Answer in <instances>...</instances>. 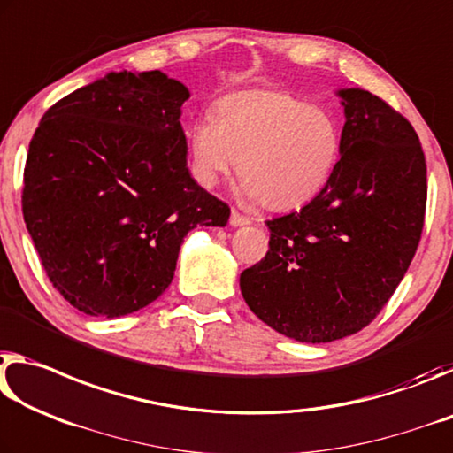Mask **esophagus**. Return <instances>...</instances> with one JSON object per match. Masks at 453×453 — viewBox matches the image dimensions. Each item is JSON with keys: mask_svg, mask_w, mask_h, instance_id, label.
<instances>
[{"mask_svg": "<svg viewBox=\"0 0 453 453\" xmlns=\"http://www.w3.org/2000/svg\"><path fill=\"white\" fill-rule=\"evenodd\" d=\"M247 225H250V219L249 217H244V214H241V212H236V211H233L231 212V226H247Z\"/></svg>", "mask_w": 453, "mask_h": 453, "instance_id": "obj_1", "label": "esophagus"}]
</instances>
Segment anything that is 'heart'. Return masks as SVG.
<instances>
[{"mask_svg": "<svg viewBox=\"0 0 453 453\" xmlns=\"http://www.w3.org/2000/svg\"><path fill=\"white\" fill-rule=\"evenodd\" d=\"M187 136L192 174L203 187H214L239 162L241 195L275 211L313 200L341 157L337 118L277 90L225 96L212 116L192 122Z\"/></svg>", "mask_w": 453, "mask_h": 453, "instance_id": "1", "label": "heart"}]
</instances>
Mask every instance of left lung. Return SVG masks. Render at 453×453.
<instances>
[{
	"label": "left lung",
	"mask_w": 453,
	"mask_h": 453,
	"mask_svg": "<svg viewBox=\"0 0 453 453\" xmlns=\"http://www.w3.org/2000/svg\"><path fill=\"white\" fill-rule=\"evenodd\" d=\"M335 94L345 114L335 173L301 211L266 220L269 253L241 273L249 309L301 343H329L372 323L424 228L426 157L413 126L361 88Z\"/></svg>",
	"instance_id": "obj_1"
}]
</instances>
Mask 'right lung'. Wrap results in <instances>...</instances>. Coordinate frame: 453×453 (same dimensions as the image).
I'll return each mask as SVG.
<instances>
[{
	"label": "right lung",
	"instance_id": "right-lung-1",
	"mask_svg": "<svg viewBox=\"0 0 453 453\" xmlns=\"http://www.w3.org/2000/svg\"><path fill=\"white\" fill-rule=\"evenodd\" d=\"M188 98L158 70L110 72L56 102L29 142L27 233L51 285L81 313L150 305L173 283L184 236L231 217L187 166Z\"/></svg>",
	"mask_w": 453,
	"mask_h": 453
}]
</instances>
